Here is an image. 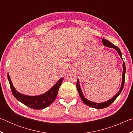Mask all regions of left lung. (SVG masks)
Segmentation results:
<instances>
[{"mask_svg": "<svg viewBox=\"0 0 133 133\" xmlns=\"http://www.w3.org/2000/svg\"><path fill=\"white\" fill-rule=\"evenodd\" d=\"M102 42L103 43V44L104 45V46H107V47H109V48H113L114 49H116L117 51L118 55L120 56L121 58H122V55H121V52L120 50V49H119L118 47H117L115 45L112 44L111 42H110L109 40H107L105 39H102ZM123 59V58H122ZM123 75H122V77H123V80H122V83H121V87L120 88V91L118 92L117 94H116L115 96H114L113 97H112L111 99H110L109 100H108L107 102H105L104 103H94V102H90V101H89V100H87V99L85 98L84 96H83V94L82 93V91L81 90V89H80V85H79V81L77 79V83H76V87H77V91L78 92V93L80 94V96L81 98H82V101L83 102V103H84V104H86L87 105H88V106H90L91 107H93L94 108V109H104V108H106L107 107H109L110 104H111L112 103L114 102V100H116L117 98V97L118 96L119 94L121 93V91H122V90L124 87V82H125V65L124 62H123Z\"/></svg>", "mask_w": 133, "mask_h": 133, "instance_id": "obj_1", "label": "left lung"}]
</instances>
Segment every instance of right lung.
Returning a JSON list of instances; mask_svg holds the SVG:
<instances>
[{
  "instance_id": "obj_1",
  "label": "right lung",
  "mask_w": 133,
  "mask_h": 133,
  "mask_svg": "<svg viewBox=\"0 0 133 133\" xmlns=\"http://www.w3.org/2000/svg\"><path fill=\"white\" fill-rule=\"evenodd\" d=\"M8 78L11 90L13 95L19 102L23 103L26 106L35 110L43 109L48 107L55 100L58 94V91L63 80V78H60L57 81L56 84L50 90L42 95L37 96H28L22 94L16 91L11 82L10 76L8 74Z\"/></svg>"
}]
</instances>
